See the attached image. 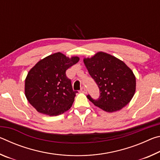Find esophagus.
Returning <instances> with one entry per match:
<instances>
[{
    "instance_id": "34e87169",
    "label": "esophagus",
    "mask_w": 160,
    "mask_h": 160,
    "mask_svg": "<svg viewBox=\"0 0 160 160\" xmlns=\"http://www.w3.org/2000/svg\"><path fill=\"white\" fill-rule=\"evenodd\" d=\"M82 92H85V93H87V90H86V88H85V86H82V88H81V90H80Z\"/></svg>"
}]
</instances>
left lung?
Wrapping results in <instances>:
<instances>
[{
	"instance_id": "1",
	"label": "left lung",
	"mask_w": 160,
	"mask_h": 160,
	"mask_svg": "<svg viewBox=\"0 0 160 160\" xmlns=\"http://www.w3.org/2000/svg\"><path fill=\"white\" fill-rule=\"evenodd\" d=\"M89 74L99 89V97H87L95 106L107 112H116L126 106L135 92V77L122 61L110 54L98 52L84 59Z\"/></svg>"
}]
</instances>
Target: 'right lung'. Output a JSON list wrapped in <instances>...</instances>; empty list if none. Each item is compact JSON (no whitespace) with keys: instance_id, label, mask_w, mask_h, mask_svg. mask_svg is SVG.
<instances>
[{"instance_id":"1","label":"right lung","mask_w":160,"mask_h":160,"mask_svg":"<svg viewBox=\"0 0 160 160\" xmlns=\"http://www.w3.org/2000/svg\"><path fill=\"white\" fill-rule=\"evenodd\" d=\"M78 61L77 56L69 58L58 52L39 61L29 70L25 80V96L38 112L58 116L72 107L78 92L72 90L66 72Z\"/></svg>"}]
</instances>
